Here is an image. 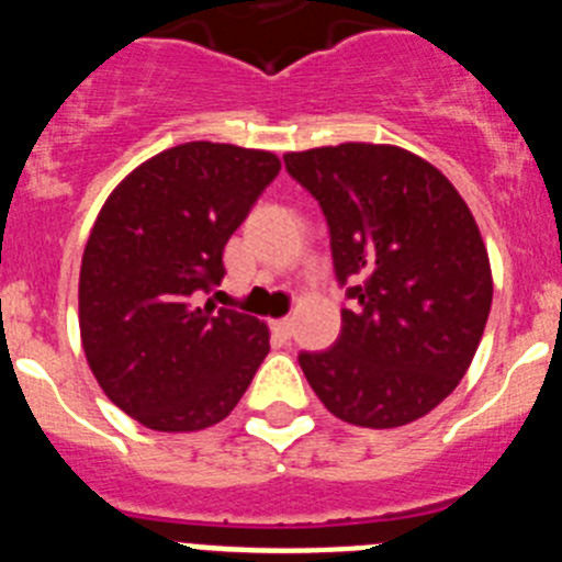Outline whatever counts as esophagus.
<instances>
[{
  "instance_id": "esophagus-1",
  "label": "esophagus",
  "mask_w": 562,
  "mask_h": 562,
  "mask_svg": "<svg viewBox=\"0 0 562 562\" xmlns=\"http://www.w3.org/2000/svg\"><path fill=\"white\" fill-rule=\"evenodd\" d=\"M271 330H274L277 336H282V339H288V336H291V330H294V322L288 319V316H282V319L271 322Z\"/></svg>"
}]
</instances>
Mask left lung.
Here are the masks:
<instances>
[{
	"instance_id": "left-lung-1",
	"label": "left lung",
	"mask_w": 562,
	"mask_h": 562,
	"mask_svg": "<svg viewBox=\"0 0 562 562\" xmlns=\"http://www.w3.org/2000/svg\"><path fill=\"white\" fill-rule=\"evenodd\" d=\"M285 169L319 200L336 280L353 282L341 334L300 353L319 402L341 422H418L470 370L492 308V268L470 206L436 166L393 144L288 153Z\"/></svg>"
}]
</instances>
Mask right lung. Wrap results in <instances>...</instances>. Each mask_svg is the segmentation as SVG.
Returning <instances> with one entry per match:
<instances>
[{"label": "right lung", "instance_id": "right-lung-1", "mask_svg": "<svg viewBox=\"0 0 562 562\" xmlns=\"http://www.w3.org/2000/svg\"><path fill=\"white\" fill-rule=\"evenodd\" d=\"M277 175L274 153L189 140L104 200L78 277L81 348L106 398L144 427L223 422L268 356L266 322L200 296L221 285L228 237Z\"/></svg>", "mask_w": 562, "mask_h": 562}]
</instances>
